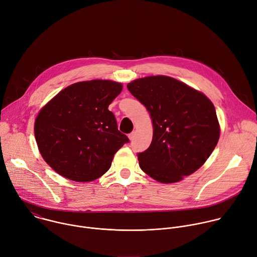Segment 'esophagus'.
I'll return each mask as SVG.
<instances>
[{
    "label": "esophagus",
    "instance_id": "obj_1",
    "mask_svg": "<svg viewBox=\"0 0 257 257\" xmlns=\"http://www.w3.org/2000/svg\"><path fill=\"white\" fill-rule=\"evenodd\" d=\"M128 137H129V139L132 141V140H134V138H135V132H131L129 135H128Z\"/></svg>",
    "mask_w": 257,
    "mask_h": 257
}]
</instances>
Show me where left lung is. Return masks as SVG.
<instances>
[{"label": "left lung", "mask_w": 257, "mask_h": 257, "mask_svg": "<svg viewBox=\"0 0 257 257\" xmlns=\"http://www.w3.org/2000/svg\"><path fill=\"white\" fill-rule=\"evenodd\" d=\"M150 112L154 135L137 155L141 170L161 183H175L197 171L219 138L213 103L202 92L175 78L149 76L127 84Z\"/></svg>", "instance_id": "left-lung-1"}]
</instances>
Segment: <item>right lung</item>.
Listing matches in <instances>:
<instances>
[{"instance_id":"right-lung-1","label":"right lung","mask_w":257,"mask_h":257,"mask_svg":"<svg viewBox=\"0 0 257 257\" xmlns=\"http://www.w3.org/2000/svg\"><path fill=\"white\" fill-rule=\"evenodd\" d=\"M122 87L111 80L77 82L41 109L34 123L36 143L58 174L72 181L91 182L111 167L114 155L129 142L107 108Z\"/></svg>"}]
</instances>
